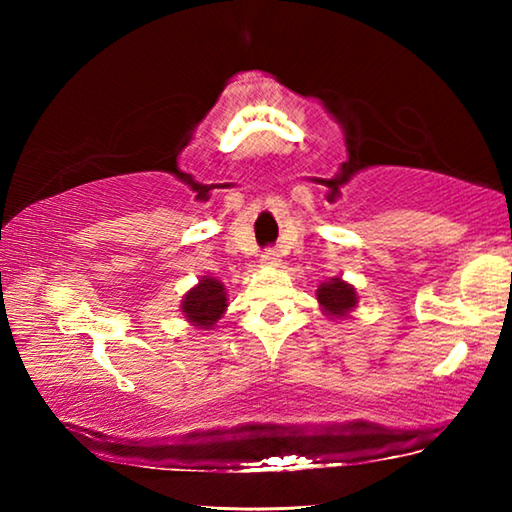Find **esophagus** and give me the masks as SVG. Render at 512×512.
<instances>
[{
	"label": "esophagus",
	"mask_w": 512,
	"mask_h": 512,
	"mask_svg": "<svg viewBox=\"0 0 512 512\" xmlns=\"http://www.w3.org/2000/svg\"><path fill=\"white\" fill-rule=\"evenodd\" d=\"M277 257H280V255H277L275 250H266V253H264V264L266 266H277Z\"/></svg>",
	"instance_id": "obj_1"
}]
</instances>
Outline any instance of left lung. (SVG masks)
<instances>
[{
	"instance_id": "left-lung-1",
	"label": "left lung",
	"mask_w": 512,
	"mask_h": 512,
	"mask_svg": "<svg viewBox=\"0 0 512 512\" xmlns=\"http://www.w3.org/2000/svg\"><path fill=\"white\" fill-rule=\"evenodd\" d=\"M316 300L320 305V311L332 320H345L359 305V293L350 282H345L343 277L334 275L316 289Z\"/></svg>"
}]
</instances>
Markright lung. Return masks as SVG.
<instances>
[{
	"mask_svg": "<svg viewBox=\"0 0 512 512\" xmlns=\"http://www.w3.org/2000/svg\"><path fill=\"white\" fill-rule=\"evenodd\" d=\"M225 309H228V291H225L223 282L212 275H203L180 302V311H183L187 323L196 329H205V332L216 327Z\"/></svg>",
	"mask_w": 512,
	"mask_h": 512,
	"instance_id": "1",
	"label": "right lung"
}]
</instances>
